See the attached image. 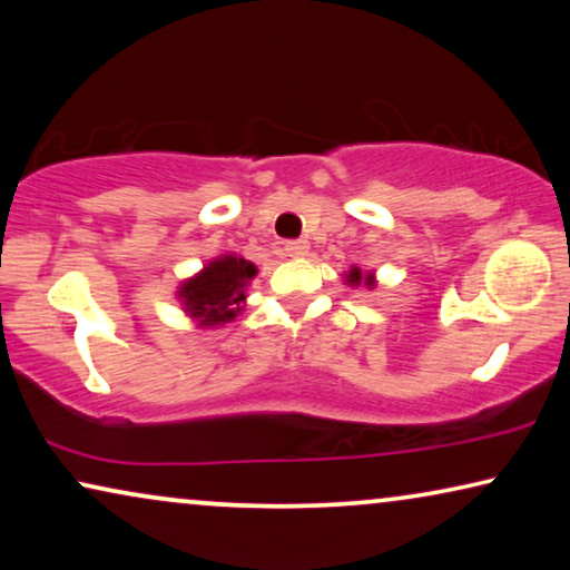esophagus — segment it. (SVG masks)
Instances as JSON below:
<instances>
[{
	"label": "esophagus",
	"mask_w": 570,
	"mask_h": 570,
	"mask_svg": "<svg viewBox=\"0 0 570 570\" xmlns=\"http://www.w3.org/2000/svg\"><path fill=\"white\" fill-rule=\"evenodd\" d=\"M283 252H285L287 256H293V259H298V256H306V254H308V240H303V238L285 240Z\"/></svg>",
	"instance_id": "34e87169"
}]
</instances>
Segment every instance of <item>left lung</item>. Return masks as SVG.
Returning <instances> with one entry per match:
<instances>
[{
  "mask_svg": "<svg viewBox=\"0 0 570 570\" xmlns=\"http://www.w3.org/2000/svg\"><path fill=\"white\" fill-rule=\"evenodd\" d=\"M347 279H350V283H355V285H357V283H361V269H353V272H350V277H347ZM365 283H368V285H371V283H373V279H371V277H365Z\"/></svg>",
  "mask_w": 570,
  "mask_h": 570,
  "instance_id": "obj_1",
  "label": "left lung"
}]
</instances>
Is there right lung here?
Wrapping results in <instances>:
<instances>
[{"mask_svg":"<svg viewBox=\"0 0 570 570\" xmlns=\"http://www.w3.org/2000/svg\"><path fill=\"white\" fill-rule=\"evenodd\" d=\"M254 275L256 267L252 262L240 256H223L207 264L189 283H184L178 293L191 316L205 318L207 326L225 324L240 311V303L246 301V285Z\"/></svg>","mask_w":570,"mask_h":570,"instance_id":"obj_1","label":"right lung"}]
</instances>
